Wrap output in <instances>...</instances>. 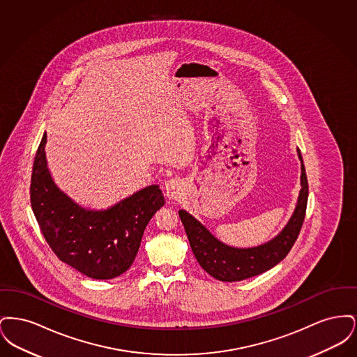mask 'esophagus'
Instances as JSON below:
<instances>
[{"label":"esophagus","instance_id":"34e87169","mask_svg":"<svg viewBox=\"0 0 357 357\" xmlns=\"http://www.w3.org/2000/svg\"><path fill=\"white\" fill-rule=\"evenodd\" d=\"M183 191V183L178 178H172L170 181L166 182L165 186V194L169 199H178L182 195Z\"/></svg>","mask_w":357,"mask_h":357}]
</instances>
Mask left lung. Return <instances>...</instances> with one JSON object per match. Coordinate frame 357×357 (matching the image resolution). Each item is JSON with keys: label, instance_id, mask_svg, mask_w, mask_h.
Returning <instances> with one entry per match:
<instances>
[{"label": "left lung", "instance_id": "1", "mask_svg": "<svg viewBox=\"0 0 357 357\" xmlns=\"http://www.w3.org/2000/svg\"><path fill=\"white\" fill-rule=\"evenodd\" d=\"M297 153L301 160V190L296 210L282 231L264 245L249 249L227 246L214 237L201 222L185 210H179L191 250L198 264L210 275L226 282L242 281L272 269L288 255L304 223L309 188L303 156L300 150Z\"/></svg>", "mask_w": 357, "mask_h": 357}]
</instances>
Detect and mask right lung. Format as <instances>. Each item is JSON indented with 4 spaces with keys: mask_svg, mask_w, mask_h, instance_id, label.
<instances>
[{
    "mask_svg": "<svg viewBox=\"0 0 357 357\" xmlns=\"http://www.w3.org/2000/svg\"><path fill=\"white\" fill-rule=\"evenodd\" d=\"M47 134L34 156L31 204L53 253L95 280H109L134 262L147 223L165 204L158 185L144 187L107 210H86L54 185L45 158Z\"/></svg>",
    "mask_w": 357,
    "mask_h": 357,
    "instance_id": "add662e5",
    "label": "right lung"
}]
</instances>
